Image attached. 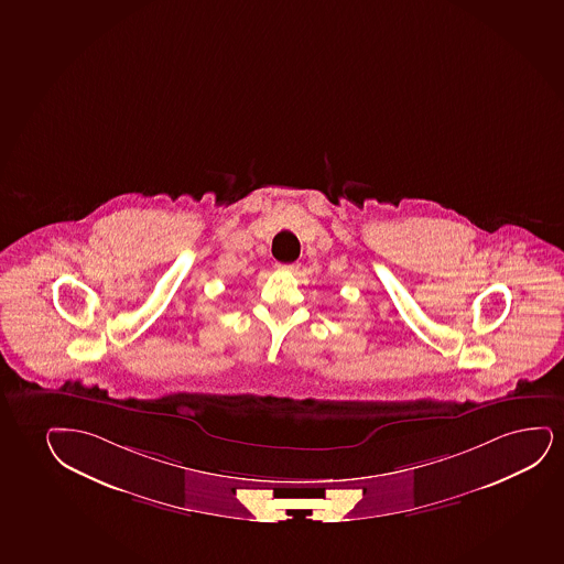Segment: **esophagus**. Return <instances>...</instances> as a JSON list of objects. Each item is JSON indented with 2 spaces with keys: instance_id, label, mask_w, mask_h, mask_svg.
<instances>
[{
  "instance_id": "esophagus-1",
  "label": "esophagus",
  "mask_w": 564,
  "mask_h": 564,
  "mask_svg": "<svg viewBox=\"0 0 564 564\" xmlns=\"http://www.w3.org/2000/svg\"><path fill=\"white\" fill-rule=\"evenodd\" d=\"M276 267H279L280 271H285V272H295L297 271V269H300V264L297 263H288V264H276Z\"/></svg>"
}]
</instances>
